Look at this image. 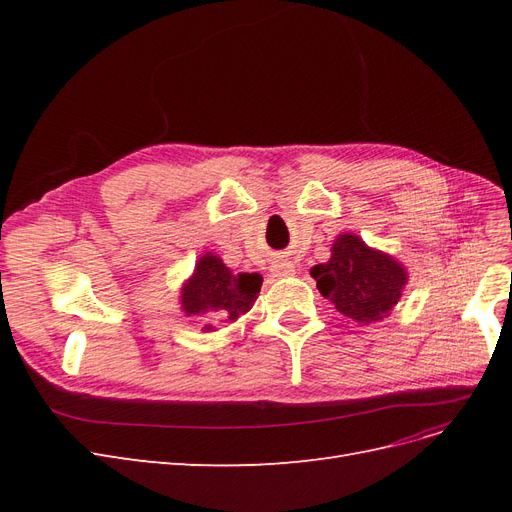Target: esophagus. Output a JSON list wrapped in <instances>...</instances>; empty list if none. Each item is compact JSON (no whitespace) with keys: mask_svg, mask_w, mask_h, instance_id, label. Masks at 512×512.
<instances>
[{"mask_svg":"<svg viewBox=\"0 0 512 512\" xmlns=\"http://www.w3.org/2000/svg\"><path fill=\"white\" fill-rule=\"evenodd\" d=\"M294 265L292 262H286V260H277V262H273V267H271V273H273V277H290V275H294Z\"/></svg>","mask_w":512,"mask_h":512,"instance_id":"esophagus-1","label":"esophagus"}]
</instances>
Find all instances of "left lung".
Returning <instances> with one entry per match:
<instances>
[{
	"mask_svg": "<svg viewBox=\"0 0 512 512\" xmlns=\"http://www.w3.org/2000/svg\"><path fill=\"white\" fill-rule=\"evenodd\" d=\"M309 273L339 314L363 324L389 316L408 284V271L401 262L350 232L335 239L329 262Z\"/></svg>",
	"mask_w": 512,
	"mask_h": 512,
	"instance_id": "obj_1",
	"label": "left lung"
}]
</instances>
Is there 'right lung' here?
<instances>
[{
	"label": "right lung",
	"mask_w": 512,
	"mask_h": 512,
	"mask_svg": "<svg viewBox=\"0 0 512 512\" xmlns=\"http://www.w3.org/2000/svg\"><path fill=\"white\" fill-rule=\"evenodd\" d=\"M262 277L258 273H232L222 258L205 254L196 262L194 275L181 288V309L185 316L213 314L232 320L247 314L258 299ZM205 331H215L205 324Z\"/></svg>",
	"instance_id": "right-lung-1"
}]
</instances>
